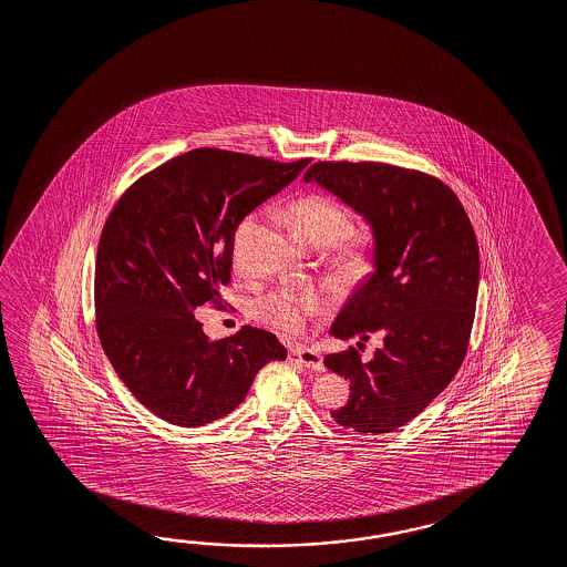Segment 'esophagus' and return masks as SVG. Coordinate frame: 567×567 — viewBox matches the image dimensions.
Returning <instances> with one entry per match:
<instances>
[{"instance_id":"1","label":"esophagus","mask_w":567,"mask_h":567,"mask_svg":"<svg viewBox=\"0 0 567 567\" xmlns=\"http://www.w3.org/2000/svg\"><path fill=\"white\" fill-rule=\"evenodd\" d=\"M289 361L299 363V365H303V368L309 369V371H316V373L323 371L322 357L316 351H309V349L292 347L291 351H289Z\"/></svg>"}]
</instances>
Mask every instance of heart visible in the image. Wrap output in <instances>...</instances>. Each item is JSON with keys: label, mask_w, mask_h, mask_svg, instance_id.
Instances as JSON below:
<instances>
[{"label": "heart", "mask_w": 567, "mask_h": 567, "mask_svg": "<svg viewBox=\"0 0 567 567\" xmlns=\"http://www.w3.org/2000/svg\"><path fill=\"white\" fill-rule=\"evenodd\" d=\"M287 218L303 244L326 251L328 261L347 272L361 275L373 261V239L368 230H352L349 213L326 194H306L287 208ZM254 216H247L237 230L241 237ZM322 297L313 291H276L258 303L261 320L285 332H299L309 316L322 309Z\"/></svg>", "instance_id": "1"}]
</instances>
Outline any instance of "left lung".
<instances>
[{"label": "left lung", "instance_id": "8db88e82", "mask_svg": "<svg viewBox=\"0 0 567 567\" xmlns=\"http://www.w3.org/2000/svg\"><path fill=\"white\" fill-rule=\"evenodd\" d=\"M306 182L365 216L375 237V272L330 332L365 342L378 332L383 347L368 363L352 347L323 359L351 382V399L332 419L359 433L394 431L423 413L466 357L478 292L475 230L458 196L423 171L320 161Z\"/></svg>", "mask_w": 567, "mask_h": 567}]
</instances>
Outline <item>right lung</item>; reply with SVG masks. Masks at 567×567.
Listing matches in <instances>:
<instances>
[{
	"label": "right lung",
	"mask_w": 567,
	"mask_h": 567,
	"mask_svg": "<svg viewBox=\"0 0 567 567\" xmlns=\"http://www.w3.org/2000/svg\"><path fill=\"white\" fill-rule=\"evenodd\" d=\"M307 163L196 148L142 175L113 206L94 268L96 334L158 419L179 427L223 419L266 363L287 359L272 332L251 326L210 340L194 311L223 307L239 223Z\"/></svg>",
	"instance_id": "obj_1"
}]
</instances>
